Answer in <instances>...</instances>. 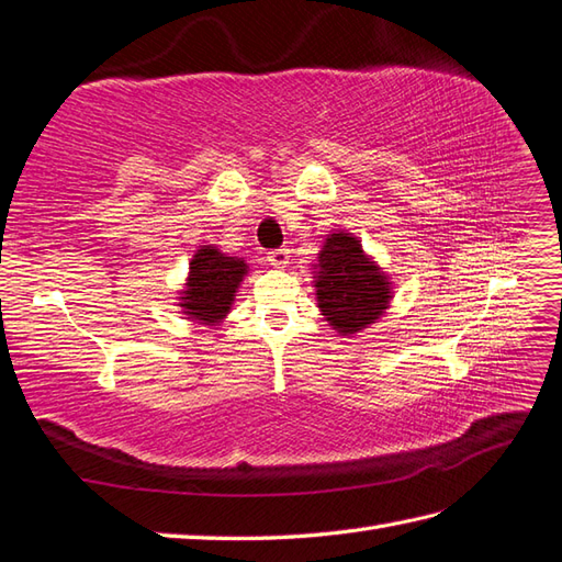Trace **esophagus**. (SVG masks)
<instances>
[{
	"instance_id": "34e87169",
	"label": "esophagus",
	"mask_w": 562,
	"mask_h": 562,
	"mask_svg": "<svg viewBox=\"0 0 562 562\" xmlns=\"http://www.w3.org/2000/svg\"><path fill=\"white\" fill-rule=\"evenodd\" d=\"M267 259H269V265H271V267L283 269L285 265H289V259H291V249H285V247L271 249V252L267 255Z\"/></svg>"
}]
</instances>
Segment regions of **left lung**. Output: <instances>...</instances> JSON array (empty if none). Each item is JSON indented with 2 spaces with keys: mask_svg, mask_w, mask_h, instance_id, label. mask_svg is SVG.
<instances>
[{
  "mask_svg": "<svg viewBox=\"0 0 562 562\" xmlns=\"http://www.w3.org/2000/svg\"><path fill=\"white\" fill-rule=\"evenodd\" d=\"M317 305L336 331L356 334L382 317L392 289L351 233L336 231L324 243L315 271Z\"/></svg>",
  "mask_w": 562,
  "mask_h": 562,
  "instance_id": "left-lung-1",
  "label": "left lung"
}]
</instances>
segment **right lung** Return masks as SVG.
Here are the masks:
<instances>
[{"label":"right lung","instance_id":"1","mask_svg":"<svg viewBox=\"0 0 562 562\" xmlns=\"http://www.w3.org/2000/svg\"><path fill=\"white\" fill-rule=\"evenodd\" d=\"M245 273V259L226 257L211 245L199 247L190 261V277H187L180 303L187 319L209 324V327L218 324L231 313L235 291Z\"/></svg>","mask_w":562,"mask_h":562}]
</instances>
